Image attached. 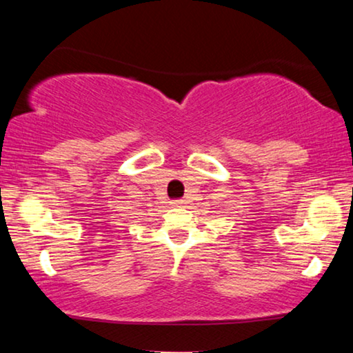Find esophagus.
<instances>
[{
    "label": "esophagus",
    "mask_w": 353,
    "mask_h": 353,
    "mask_svg": "<svg viewBox=\"0 0 353 353\" xmlns=\"http://www.w3.org/2000/svg\"><path fill=\"white\" fill-rule=\"evenodd\" d=\"M172 203H174V206H184L187 201L185 200H176V201H172Z\"/></svg>",
    "instance_id": "esophagus-1"
}]
</instances>
